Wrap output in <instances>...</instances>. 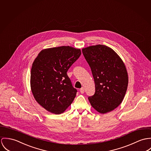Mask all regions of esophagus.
Masks as SVG:
<instances>
[{"mask_svg":"<svg viewBox=\"0 0 151 151\" xmlns=\"http://www.w3.org/2000/svg\"><path fill=\"white\" fill-rule=\"evenodd\" d=\"M80 92L81 94H83L84 93V90L83 87H82L81 89H80Z\"/></svg>","mask_w":151,"mask_h":151,"instance_id":"1","label":"esophagus"}]
</instances>
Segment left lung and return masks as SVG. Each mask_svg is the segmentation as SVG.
Instances as JSON below:
<instances>
[{
  "label": "left lung",
  "mask_w": 151,
  "mask_h": 151,
  "mask_svg": "<svg viewBox=\"0 0 151 151\" xmlns=\"http://www.w3.org/2000/svg\"><path fill=\"white\" fill-rule=\"evenodd\" d=\"M82 52L95 83V94L88 98L91 105L102 114L112 111L123 100L128 86L123 60L113 49L102 45L83 48Z\"/></svg>",
  "instance_id": "1"
}]
</instances>
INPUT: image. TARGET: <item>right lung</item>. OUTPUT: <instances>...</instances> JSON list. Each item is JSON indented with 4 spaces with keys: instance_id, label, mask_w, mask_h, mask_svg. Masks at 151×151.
<instances>
[{
    "instance_id": "obj_1",
    "label": "right lung",
    "mask_w": 151,
    "mask_h": 151,
    "mask_svg": "<svg viewBox=\"0 0 151 151\" xmlns=\"http://www.w3.org/2000/svg\"><path fill=\"white\" fill-rule=\"evenodd\" d=\"M81 55V49L64 46L43 49L35 59L31 88L35 100L47 111L63 113L76 97L67 72Z\"/></svg>"
}]
</instances>
